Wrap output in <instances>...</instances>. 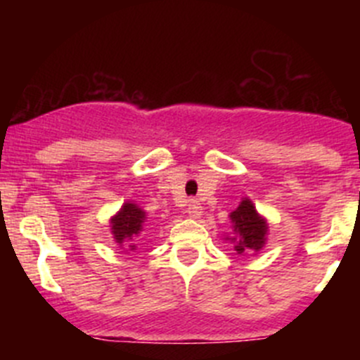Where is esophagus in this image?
<instances>
[{
    "label": "esophagus",
    "instance_id": "1",
    "mask_svg": "<svg viewBox=\"0 0 360 360\" xmlns=\"http://www.w3.org/2000/svg\"><path fill=\"white\" fill-rule=\"evenodd\" d=\"M185 210H187V213H188V217H191V219H199V217H201V213H202L201 205H199V201H194V199L187 202V208H185Z\"/></svg>",
    "mask_w": 360,
    "mask_h": 360
}]
</instances>
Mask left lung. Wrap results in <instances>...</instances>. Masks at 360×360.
<instances>
[{"label": "left lung", "mask_w": 360, "mask_h": 360, "mask_svg": "<svg viewBox=\"0 0 360 360\" xmlns=\"http://www.w3.org/2000/svg\"><path fill=\"white\" fill-rule=\"evenodd\" d=\"M231 222H233L234 236L226 238L234 245L238 254H248V252H259L266 243L268 234V224L255 210L254 202L248 198H243L234 212H231Z\"/></svg>", "instance_id": "left-lung-1"}]
</instances>
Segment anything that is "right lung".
<instances>
[{"label": "right lung", "mask_w": 360, "mask_h": 360, "mask_svg": "<svg viewBox=\"0 0 360 360\" xmlns=\"http://www.w3.org/2000/svg\"><path fill=\"white\" fill-rule=\"evenodd\" d=\"M145 212L134 202L127 201L124 202L122 208L115 213V215L110 219V224H112V234L113 240L129 250H136V245L133 243L134 238L143 231L145 224Z\"/></svg>", "instance_id": "right-lung-1"}]
</instances>
